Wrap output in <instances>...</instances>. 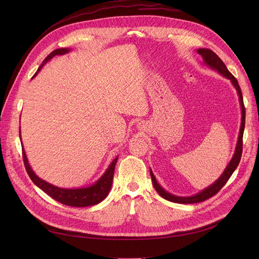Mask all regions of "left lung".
Here are the masks:
<instances>
[{"label": "left lung", "mask_w": 259, "mask_h": 259, "mask_svg": "<svg viewBox=\"0 0 259 259\" xmlns=\"http://www.w3.org/2000/svg\"><path fill=\"white\" fill-rule=\"evenodd\" d=\"M196 51H197L198 54H200V56H201V58L203 60V64H205L206 66H208L209 68H211V69L217 71L220 74H222L224 77L230 79L231 83H232V85L236 89L238 99H239L240 109H241V124H240V129H239L238 139H237V144H236V147H235V151H234L233 157L231 158L230 162L228 164V166L226 167V169L223 172V174L219 178V180L215 181L211 186L207 187L206 189L201 190L199 193H197L195 195H192V196H178V195L171 194V193L167 192L166 190L157 183L152 170H150L151 180H152L153 186H154L155 190L157 191V193L161 197H164L165 199H167L169 201H172V202H178V203H195V202H200V201L206 200V199L212 197L213 195H215L226 185V183L231 178V175L233 174V172L237 168L239 161H240L241 153H242V137H243V130H244V121H246V109H244V106H243L242 93H241L240 87L238 85V81H237V79L232 74H231V72L228 70V68L226 67L224 62L219 58V56H217L216 53H214L211 49L199 48Z\"/></svg>", "instance_id": "1"}]
</instances>
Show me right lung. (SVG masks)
<instances>
[{
  "label": "right lung",
  "mask_w": 259,
  "mask_h": 259,
  "mask_svg": "<svg viewBox=\"0 0 259 259\" xmlns=\"http://www.w3.org/2000/svg\"><path fill=\"white\" fill-rule=\"evenodd\" d=\"M71 49L69 48H59L53 50L49 56L43 61V63L40 64L38 67V69L36 70L35 74L32 76V78L40 71L43 66L50 61L53 57L56 56H63L65 53L70 52ZM20 139H21V129H20ZM22 141V139H21ZM23 149V159H24V165L26 168L27 173H28L29 178L33 182L35 186H37L40 190H43L45 193H47L50 197L53 199L58 200L59 202L63 203V205L66 206H70V207H89L93 205H98L101 201H103L110 192V189L112 186V181H113V174H114V169L118 156H116L112 161L111 164L109 165L105 173L101 176V178L95 182L93 185L84 187V188H75V189H65V188H60L57 186H53L46 181L39 179L38 176L33 172L31 169L28 159H27L26 153L24 151V147Z\"/></svg>",
  "instance_id": "obj_1"
}]
</instances>
